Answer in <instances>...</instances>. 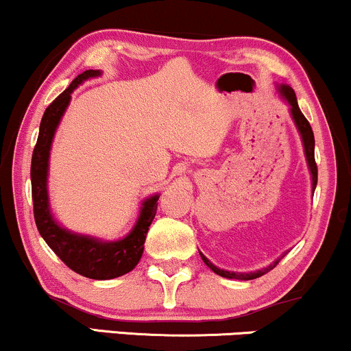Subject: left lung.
Here are the masks:
<instances>
[{
    "label": "left lung",
    "mask_w": 351,
    "mask_h": 351,
    "mask_svg": "<svg viewBox=\"0 0 351 351\" xmlns=\"http://www.w3.org/2000/svg\"><path fill=\"white\" fill-rule=\"evenodd\" d=\"M277 93L278 96L282 97L283 101L289 104V112H290V117L293 119V124L295 128H297L298 134H300V139H302V144H303V152H305V159H306V165H308V171H310V177H312V192H315V187H317V176H318V171H317V164H315V137H313V131L312 128H310L308 121L305 119V116H303L300 108H298V102H297V96H295L293 89L290 88L289 84H280L277 86ZM200 254V252H199ZM287 254V252H285ZM283 254V255H285ZM278 257L277 261H274L270 263V265L263 267L261 270H255V271H228V270H223V269H219V267H215L214 263H212L208 258L206 257L204 254H200V257H202V261L210 269L214 274L220 275V277H226V278H235V280H254V278H258L262 277V275H265L267 271H270L274 269L275 265H277L278 262H280V258Z\"/></svg>",
    "instance_id": "obj_1"
}]
</instances>
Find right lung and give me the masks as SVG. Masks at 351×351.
<instances>
[{
  "label": "right lung",
  "mask_w": 351,
  "mask_h": 351,
  "mask_svg": "<svg viewBox=\"0 0 351 351\" xmlns=\"http://www.w3.org/2000/svg\"><path fill=\"white\" fill-rule=\"evenodd\" d=\"M99 69H89L80 74L69 88L61 93L43 114L36 147L31 159V191L36 227L49 249L61 258L71 270L94 280H111L131 271L143 257L145 235L156 217L159 194L141 202V210L129 234L119 240H102L93 235L76 234L62 227L54 219L49 204L48 176L49 156L54 134L71 102V94L77 86L93 77L101 76Z\"/></svg>",
  "instance_id": "right-lung-1"
}]
</instances>
